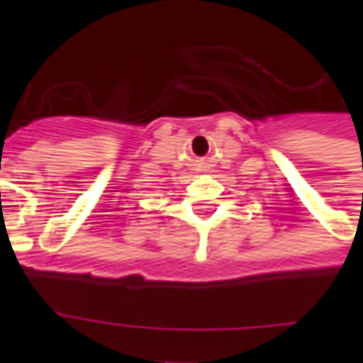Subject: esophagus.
I'll list each match as a JSON object with an SVG mask.
<instances>
[{"label": "esophagus", "instance_id": "esophagus-1", "mask_svg": "<svg viewBox=\"0 0 363 363\" xmlns=\"http://www.w3.org/2000/svg\"><path fill=\"white\" fill-rule=\"evenodd\" d=\"M198 165H199V167H205V162H199Z\"/></svg>", "mask_w": 363, "mask_h": 363}]
</instances>
